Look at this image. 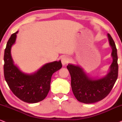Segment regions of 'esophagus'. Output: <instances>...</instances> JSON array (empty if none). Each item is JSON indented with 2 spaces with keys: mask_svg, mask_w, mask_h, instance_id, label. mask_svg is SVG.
Returning a JSON list of instances; mask_svg holds the SVG:
<instances>
[{
  "mask_svg": "<svg viewBox=\"0 0 122 122\" xmlns=\"http://www.w3.org/2000/svg\"><path fill=\"white\" fill-rule=\"evenodd\" d=\"M61 61L63 66H66L67 63H68V61H69V59H68V57L66 56H63L62 58H61Z\"/></svg>",
  "mask_w": 122,
  "mask_h": 122,
  "instance_id": "esophagus-1",
  "label": "esophagus"
}]
</instances>
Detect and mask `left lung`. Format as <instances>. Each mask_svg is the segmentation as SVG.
I'll return each mask as SVG.
<instances>
[{"mask_svg":"<svg viewBox=\"0 0 122 122\" xmlns=\"http://www.w3.org/2000/svg\"><path fill=\"white\" fill-rule=\"evenodd\" d=\"M112 49V64L109 71L104 76L92 78L79 65L69 63L67 66L71 78V88L74 95L80 102L90 104L103 99L109 94L118 75L117 50L114 40L107 34Z\"/></svg>","mask_w":122,"mask_h":122,"instance_id":"left-lung-1","label":"left lung"}]
</instances>
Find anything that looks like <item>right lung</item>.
Listing matches in <instances>:
<instances>
[{
	"label": "right lung",
	"instance_id": "add662e5",
	"mask_svg": "<svg viewBox=\"0 0 122 122\" xmlns=\"http://www.w3.org/2000/svg\"><path fill=\"white\" fill-rule=\"evenodd\" d=\"M18 31L11 35L7 41L4 55V78L10 90L19 99L35 103L45 99L50 89L52 74L62 67L61 61H54L43 66L32 74L23 72L14 64L11 54Z\"/></svg>",
	"mask_w": 122,
	"mask_h": 122
}]
</instances>
